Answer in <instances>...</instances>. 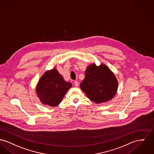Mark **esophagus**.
<instances>
[{"instance_id": "1", "label": "esophagus", "mask_w": 154, "mask_h": 154, "mask_svg": "<svg viewBox=\"0 0 154 154\" xmlns=\"http://www.w3.org/2000/svg\"><path fill=\"white\" fill-rule=\"evenodd\" d=\"M74 85H75V87H78V86L79 85V83L77 81H75V82H74Z\"/></svg>"}]
</instances>
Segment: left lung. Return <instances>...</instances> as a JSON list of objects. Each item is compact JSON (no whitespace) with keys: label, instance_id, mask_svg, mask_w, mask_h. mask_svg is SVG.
Here are the masks:
<instances>
[{"label":"left lung","instance_id":"1","mask_svg":"<svg viewBox=\"0 0 154 154\" xmlns=\"http://www.w3.org/2000/svg\"><path fill=\"white\" fill-rule=\"evenodd\" d=\"M119 87L115 74L105 65L88 66L80 88L87 97L97 104L109 101L116 94Z\"/></svg>","mask_w":154,"mask_h":154}]
</instances>
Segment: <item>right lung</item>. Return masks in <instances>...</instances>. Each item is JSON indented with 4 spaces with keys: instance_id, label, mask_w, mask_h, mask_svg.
Wrapping results in <instances>:
<instances>
[{
    "instance_id": "add662e5",
    "label": "right lung",
    "mask_w": 154,
    "mask_h": 154,
    "mask_svg": "<svg viewBox=\"0 0 154 154\" xmlns=\"http://www.w3.org/2000/svg\"><path fill=\"white\" fill-rule=\"evenodd\" d=\"M72 87L66 82L56 68L46 71L36 85V94L43 104L50 106H58L64 96Z\"/></svg>"
}]
</instances>
